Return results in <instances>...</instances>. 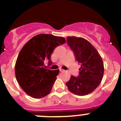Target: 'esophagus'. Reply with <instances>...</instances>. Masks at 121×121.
<instances>
[{
	"instance_id": "esophagus-1",
	"label": "esophagus",
	"mask_w": 121,
	"mask_h": 121,
	"mask_svg": "<svg viewBox=\"0 0 121 121\" xmlns=\"http://www.w3.org/2000/svg\"><path fill=\"white\" fill-rule=\"evenodd\" d=\"M60 71L61 72V73H64V71H65L64 70V69H60Z\"/></svg>"
}]
</instances>
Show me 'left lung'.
<instances>
[{"label":"left lung","instance_id":"8db88e82","mask_svg":"<svg viewBox=\"0 0 121 121\" xmlns=\"http://www.w3.org/2000/svg\"><path fill=\"white\" fill-rule=\"evenodd\" d=\"M67 41L81 67L79 75L71 76L66 85L74 94L86 95L101 83L104 71L102 60L95 47L83 38L67 37Z\"/></svg>","mask_w":121,"mask_h":121}]
</instances>
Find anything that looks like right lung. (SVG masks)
Masks as SVG:
<instances>
[{
	"instance_id": "right-lung-1",
	"label": "right lung",
	"mask_w": 121,
	"mask_h": 121,
	"mask_svg": "<svg viewBox=\"0 0 121 121\" xmlns=\"http://www.w3.org/2000/svg\"><path fill=\"white\" fill-rule=\"evenodd\" d=\"M65 43L62 37L41 34L31 38L23 46L15 65L16 80L23 91L35 98L46 97L51 92L59 70L46 69L51 65L54 50Z\"/></svg>"
}]
</instances>
